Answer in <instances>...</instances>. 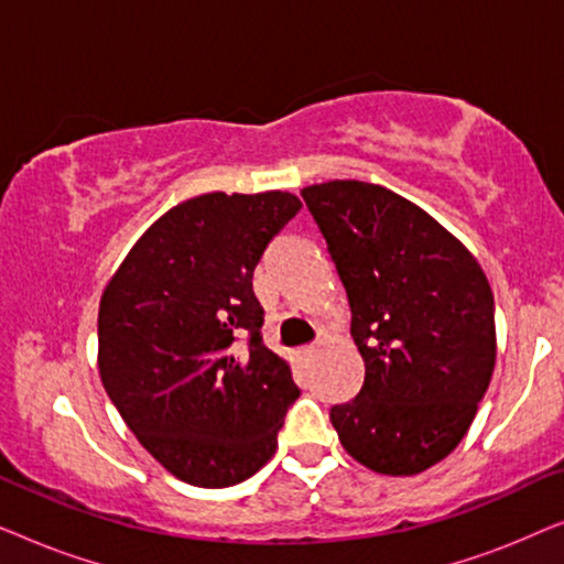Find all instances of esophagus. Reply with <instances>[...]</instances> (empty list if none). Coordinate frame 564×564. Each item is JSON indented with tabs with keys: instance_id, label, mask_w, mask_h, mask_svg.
<instances>
[{
	"instance_id": "1",
	"label": "esophagus",
	"mask_w": 564,
	"mask_h": 564,
	"mask_svg": "<svg viewBox=\"0 0 564 564\" xmlns=\"http://www.w3.org/2000/svg\"><path fill=\"white\" fill-rule=\"evenodd\" d=\"M315 351H318V349H315V346H305V349L300 351V354H303V359H313Z\"/></svg>"
}]
</instances>
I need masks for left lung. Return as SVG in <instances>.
I'll use <instances>...</instances> for the list:
<instances>
[{"instance_id": "obj_1", "label": "left lung", "mask_w": 564, "mask_h": 564, "mask_svg": "<svg viewBox=\"0 0 564 564\" xmlns=\"http://www.w3.org/2000/svg\"><path fill=\"white\" fill-rule=\"evenodd\" d=\"M351 307L359 395L330 408L338 442L380 475H419L457 449L496 367L488 276L411 199L357 180L300 192Z\"/></svg>"}]
</instances>
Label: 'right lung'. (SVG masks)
<instances>
[{"mask_svg":"<svg viewBox=\"0 0 564 564\" xmlns=\"http://www.w3.org/2000/svg\"><path fill=\"white\" fill-rule=\"evenodd\" d=\"M303 203L290 192L192 197L161 215L99 300V377L153 459L230 488L276 452L300 390L261 341L253 269Z\"/></svg>","mask_w":564,"mask_h":564,"instance_id":"obj_1","label":"right lung"}]
</instances>
